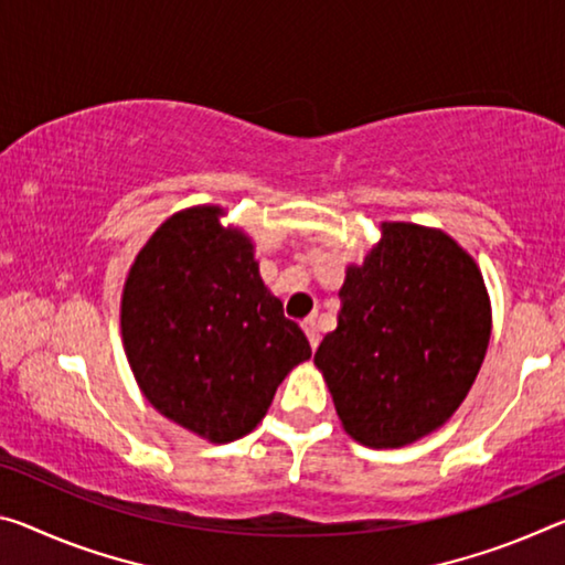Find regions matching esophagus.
<instances>
[{"label": "esophagus", "mask_w": 565, "mask_h": 565, "mask_svg": "<svg viewBox=\"0 0 565 565\" xmlns=\"http://www.w3.org/2000/svg\"><path fill=\"white\" fill-rule=\"evenodd\" d=\"M301 327H303V331H307L311 349H317V347H319V329H317V321H315V319H303Z\"/></svg>", "instance_id": "obj_1"}]
</instances>
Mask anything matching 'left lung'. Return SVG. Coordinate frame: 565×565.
<instances>
[{
	"instance_id": "1",
	"label": "left lung",
	"mask_w": 565,
	"mask_h": 565,
	"mask_svg": "<svg viewBox=\"0 0 565 565\" xmlns=\"http://www.w3.org/2000/svg\"><path fill=\"white\" fill-rule=\"evenodd\" d=\"M337 329L315 364L354 440L402 447L445 425L476 382L490 301L472 258L443 231L384 223L349 266Z\"/></svg>"
}]
</instances>
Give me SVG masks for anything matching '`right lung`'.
Listing matches in <instances>:
<instances>
[{"label":"right lung","instance_id":"add662e5","mask_svg":"<svg viewBox=\"0 0 565 565\" xmlns=\"http://www.w3.org/2000/svg\"><path fill=\"white\" fill-rule=\"evenodd\" d=\"M201 205L168 218L122 291V342L142 395L211 443L250 433L311 347L258 276L254 246Z\"/></svg>","mask_w":565,"mask_h":565}]
</instances>
